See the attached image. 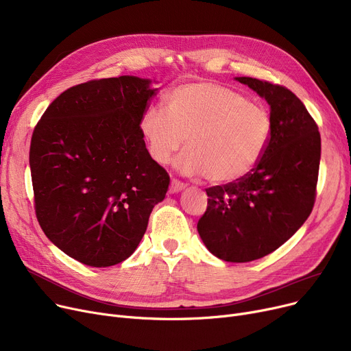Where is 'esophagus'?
<instances>
[{"label": "esophagus", "instance_id": "obj_1", "mask_svg": "<svg viewBox=\"0 0 351 351\" xmlns=\"http://www.w3.org/2000/svg\"><path fill=\"white\" fill-rule=\"evenodd\" d=\"M185 188H186L185 183H182V182H180V180H178V179H172L169 191H171V193H178V192L183 191Z\"/></svg>", "mask_w": 351, "mask_h": 351}]
</instances>
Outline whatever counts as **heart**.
<instances>
[{"label":"heart","mask_w":351,"mask_h":351,"mask_svg":"<svg viewBox=\"0 0 351 351\" xmlns=\"http://www.w3.org/2000/svg\"><path fill=\"white\" fill-rule=\"evenodd\" d=\"M266 109L216 82L183 84L169 92L166 109L149 106L139 129L152 159L168 163L186 139L178 160L186 175L226 185L246 178L261 162L271 135Z\"/></svg>","instance_id":"b5f03b06"}]
</instances>
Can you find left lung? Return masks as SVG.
<instances>
[{
	"instance_id": "left-lung-1",
	"label": "left lung",
	"mask_w": 351,
	"mask_h": 351,
	"mask_svg": "<svg viewBox=\"0 0 351 351\" xmlns=\"http://www.w3.org/2000/svg\"><path fill=\"white\" fill-rule=\"evenodd\" d=\"M270 105L266 152L246 178L206 189L197 232L219 259L245 263L274 252L296 233L316 200L322 141L303 102L285 86L237 77Z\"/></svg>"
}]
</instances>
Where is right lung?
I'll use <instances>...</instances> for the list:
<instances>
[{"mask_svg": "<svg viewBox=\"0 0 351 351\" xmlns=\"http://www.w3.org/2000/svg\"><path fill=\"white\" fill-rule=\"evenodd\" d=\"M132 75L72 86L53 99L31 138L35 213L49 241L86 266L131 256L169 175L139 129L158 88Z\"/></svg>", "mask_w": 351, "mask_h": 351, "instance_id": "obj_1", "label": "right lung"}]
</instances>
